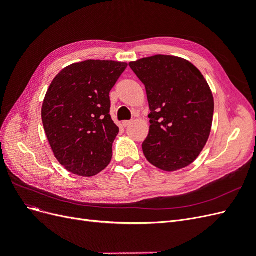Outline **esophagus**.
I'll use <instances>...</instances> for the list:
<instances>
[{"instance_id": "34e87169", "label": "esophagus", "mask_w": 256, "mask_h": 256, "mask_svg": "<svg viewBox=\"0 0 256 256\" xmlns=\"http://www.w3.org/2000/svg\"><path fill=\"white\" fill-rule=\"evenodd\" d=\"M131 122H132L131 120H124V122H122V126H124V127H128Z\"/></svg>"}]
</instances>
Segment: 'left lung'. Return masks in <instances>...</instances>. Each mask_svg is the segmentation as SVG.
<instances>
[{
	"mask_svg": "<svg viewBox=\"0 0 256 256\" xmlns=\"http://www.w3.org/2000/svg\"><path fill=\"white\" fill-rule=\"evenodd\" d=\"M145 85L150 114L142 144L148 162L166 172L190 166L205 147L214 118V96L204 76L189 60L154 56L130 62Z\"/></svg>",
	"mask_w": 256,
	"mask_h": 256,
	"instance_id": "obj_1",
	"label": "left lung"
}]
</instances>
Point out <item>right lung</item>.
I'll return each instance as SVG.
<instances>
[{"label":"right lung","instance_id":"obj_1","mask_svg":"<svg viewBox=\"0 0 256 256\" xmlns=\"http://www.w3.org/2000/svg\"><path fill=\"white\" fill-rule=\"evenodd\" d=\"M127 63L88 60L65 67L44 96L42 118L54 156L67 171L92 177L112 159L118 134L110 115V92Z\"/></svg>","mask_w":256,"mask_h":256}]
</instances>
